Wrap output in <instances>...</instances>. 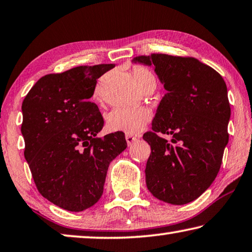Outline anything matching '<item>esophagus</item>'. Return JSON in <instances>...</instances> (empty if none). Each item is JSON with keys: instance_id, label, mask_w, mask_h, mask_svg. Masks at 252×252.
<instances>
[{"instance_id": "1", "label": "esophagus", "mask_w": 252, "mask_h": 252, "mask_svg": "<svg viewBox=\"0 0 252 252\" xmlns=\"http://www.w3.org/2000/svg\"><path fill=\"white\" fill-rule=\"evenodd\" d=\"M126 142H127V145L131 146L133 142L137 141V138L133 137V135H131V134H126Z\"/></svg>"}]
</instances>
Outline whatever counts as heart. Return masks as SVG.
<instances>
[{
  "label": "heart",
  "mask_w": 252,
  "mask_h": 252,
  "mask_svg": "<svg viewBox=\"0 0 252 252\" xmlns=\"http://www.w3.org/2000/svg\"><path fill=\"white\" fill-rule=\"evenodd\" d=\"M133 77L139 86L145 87L148 83L156 82L154 74L143 67H134ZM153 117L147 107H115L106 117V126L110 131H120L135 134L145 127Z\"/></svg>",
  "instance_id": "heart-1"
}]
</instances>
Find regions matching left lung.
Listing matches in <instances>:
<instances>
[{"instance_id":"left-lung-1","label":"left lung","mask_w":252,"mask_h":252,"mask_svg":"<svg viewBox=\"0 0 252 252\" xmlns=\"http://www.w3.org/2000/svg\"><path fill=\"white\" fill-rule=\"evenodd\" d=\"M132 62L153 65L167 91L153 131L143 134L151 148L147 187L162 202L187 204L209 189L221 167L231 115L225 82L193 57L151 54ZM160 134H170L172 142Z\"/></svg>"}]
</instances>
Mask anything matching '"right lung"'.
<instances>
[{"label": "right lung", "mask_w": 252, "mask_h": 252, "mask_svg": "<svg viewBox=\"0 0 252 252\" xmlns=\"http://www.w3.org/2000/svg\"><path fill=\"white\" fill-rule=\"evenodd\" d=\"M114 63L78 66L43 76L22 103L25 157L39 193L81 212L103 194L110 162L126 148L123 132L97 138L104 120L91 101L97 78Z\"/></svg>", "instance_id": "1"}]
</instances>
